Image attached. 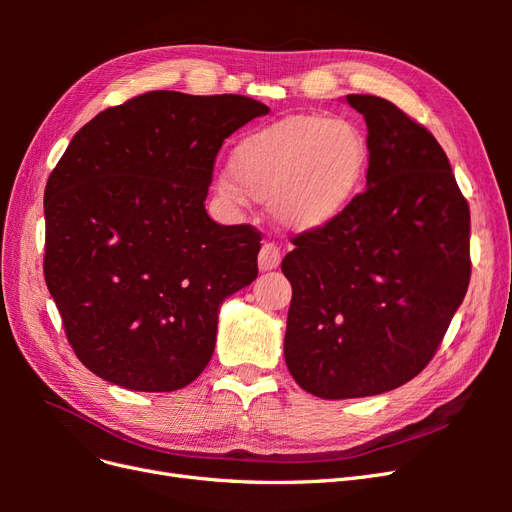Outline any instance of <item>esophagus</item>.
I'll return each instance as SVG.
<instances>
[{
	"label": "esophagus",
	"instance_id": "34e87169",
	"mask_svg": "<svg viewBox=\"0 0 512 512\" xmlns=\"http://www.w3.org/2000/svg\"><path fill=\"white\" fill-rule=\"evenodd\" d=\"M280 262H282V254L273 243H265L260 247V252H258V269L260 271H273L280 267Z\"/></svg>",
	"mask_w": 512,
	"mask_h": 512
}]
</instances>
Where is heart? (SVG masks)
I'll return each instance as SVG.
<instances>
[{
	"instance_id": "heart-1",
	"label": "heart",
	"mask_w": 512,
	"mask_h": 512,
	"mask_svg": "<svg viewBox=\"0 0 512 512\" xmlns=\"http://www.w3.org/2000/svg\"><path fill=\"white\" fill-rule=\"evenodd\" d=\"M369 141L348 119L299 113L245 134L232 147L228 177L215 194L232 211L245 196L271 203L273 220L290 232L339 222L363 192Z\"/></svg>"
}]
</instances>
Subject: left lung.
Returning a JSON list of instances; mask_svg holds the SVG:
<instances>
[{
	"label": "left lung",
	"instance_id": "obj_1",
	"mask_svg": "<svg viewBox=\"0 0 512 512\" xmlns=\"http://www.w3.org/2000/svg\"><path fill=\"white\" fill-rule=\"evenodd\" d=\"M346 102L367 123V190L282 260L286 365L322 399L380 395L421 374L470 284V207L440 143L389 100Z\"/></svg>",
	"mask_w": 512,
	"mask_h": 512
}]
</instances>
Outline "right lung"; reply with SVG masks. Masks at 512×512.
Wrapping results in <instances>:
<instances>
[{"label": "right lung", "mask_w": 512, "mask_h": 512, "mask_svg": "<svg viewBox=\"0 0 512 512\" xmlns=\"http://www.w3.org/2000/svg\"><path fill=\"white\" fill-rule=\"evenodd\" d=\"M269 106L149 91L74 134L44 190V280L79 361L143 393L194 382L222 303L258 275L260 235L213 222L226 138Z\"/></svg>", "instance_id": "add662e5"}]
</instances>
